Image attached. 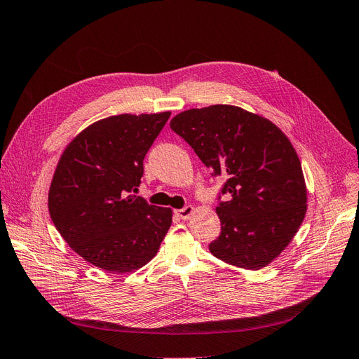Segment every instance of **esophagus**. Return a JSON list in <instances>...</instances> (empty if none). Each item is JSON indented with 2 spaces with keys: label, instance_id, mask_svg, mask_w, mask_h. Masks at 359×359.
<instances>
[{
  "label": "esophagus",
  "instance_id": "1",
  "mask_svg": "<svg viewBox=\"0 0 359 359\" xmlns=\"http://www.w3.org/2000/svg\"><path fill=\"white\" fill-rule=\"evenodd\" d=\"M194 207L192 205H187V207H183V208H180V210H176L175 213L180 217V219H183V220H187V219H189L191 216H192V213H194Z\"/></svg>",
  "mask_w": 359,
  "mask_h": 359
}]
</instances>
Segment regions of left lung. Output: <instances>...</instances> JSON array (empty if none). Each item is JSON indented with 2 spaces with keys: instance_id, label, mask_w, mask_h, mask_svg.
Segmentation results:
<instances>
[{
  "instance_id": "1",
  "label": "left lung",
  "mask_w": 359,
  "mask_h": 359,
  "mask_svg": "<svg viewBox=\"0 0 359 359\" xmlns=\"http://www.w3.org/2000/svg\"><path fill=\"white\" fill-rule=\"evenodd\" d=\"M211 176L226 179L216 213L222 232L211 255L236 268H264L290 244L306 215L300 159L269 119L238 106L184 111L170 121ZM227 200L219 201V195Z\"/></svg>"
}]
</instances>
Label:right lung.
Returning a JSON list of instances; mask_svg holds the SVG:
<instances>
[{
  "label": "right lung",
  "mask_w": 359,
  "mask_h": 359,
  "mask_svg": "<svg viewBox=\"0 0 359 359\" xmlns=\"http://www.w3.org/2000/svg\"><path fill=\"white\" fill-rule=\"evenodd\" d=\"M170 112L115 115L66 146L53 176L48 211L63 240L95 266L127 273L144 266L171 224V208L136 196L143 159Z\"/></svg>",
  "instance_id": "add662e5"
}]
</instances>
